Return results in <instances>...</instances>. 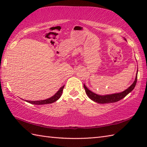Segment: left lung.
<instances>
[{
	"label": "left lung",
	"mask_w": 147,
	"mask_h": 147,
	"mask_svg": "<svg viewBox=\"0 0 147 147\" xmlns=\"http://www.w3.org/2000/svg\"><path fill=\"white\" fill-rule=\"evenodd\" d=\"M126 40V38H124ZM137 75H138V70L136 72L135 80L134 81L133 84L131 85L129 88H127L126 90H124V91L117 93H113V94H110V95H98L96 93L92 92L91 90H90L86 85L84 84L83 86L85 90V92L86 93L87 96L92 100L94 101L95 102L99 103V104H108V103H114L116 102L117 101H119L120 100L123 99V98L125 97V96L133 91V90L135 88L136 86V82H137Z\"/></svg>",
	"instance_id": "8db88e82"
}]
</instances>
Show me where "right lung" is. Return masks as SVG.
Masks as SVG:
<instances>
[{"mask_svg": "<svg viewBox=\"0 0 147 147\" xmlns=\"http://www.w3.org/2000/svg\"><path fill=\"white\" fill-rule=\"evenodd\" d=\"M64 88V85L62 86L58 91L56 92L54 95H53L51 97L49 98H47L45 100H36V101H30V100H26V102L30 103V104H35V105H44V104H49L54 103L57 100L60 98L62 95V92H63V89Z\"/></svg>", "mask_w": 147, "mask_h": 147, "instance_id": "right-lung-1", "label": "right lung"}]
</instances>
